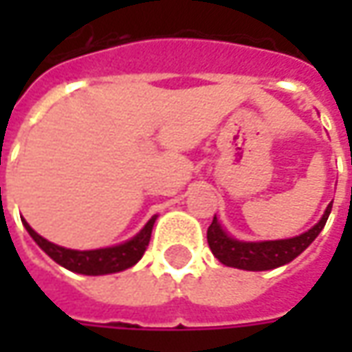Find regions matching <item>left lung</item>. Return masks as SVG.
I'll return each mask as SVG.
<instances>
[{"instance_id":"left-lung-1","label":"left lung","mask_w":352,"mask_h":352,"mask_svg":"<svg viewBox=\"0 0 352 352\" xmlns=\"http://www.w3.org/2000/svg\"><path fill=\"white\" fill-rule=\"evenodd\" d=\"M331 206L333 201L327 206V210L318 223L302 235L280 239V241H261V243L236 241L227 235L223 227L217 221V217H213L208 229V245L213 256L225 266H233L241 270H272L282 264L292 263L298 254H302L316 241V236L327 223Z\"/></svg>"}]
</instances>
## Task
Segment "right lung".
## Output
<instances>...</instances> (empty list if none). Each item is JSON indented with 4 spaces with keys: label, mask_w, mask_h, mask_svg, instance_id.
Listing matches in <instances>:
<instances>
[{
    "label": "right lung",
    "mask_w": 352,
    "mask_h": 352,
    "mask_svg": "<svg viewBox=\"0 0 352 352\" xmlns=\"http://www.w3.org/2000/svg\"><path fill=\"white\" fill-rule=\"evenodd\" d=\"M156 215L151 217L148 223L144 225L141 231L133 236L131 241L123 243V245L96 250L64 249V247H58V245L47 241L45 236L38 235L25 219H23V225L29 231V235L34 239V243L45 250L54 263H58L60 266L72 270V272H78V274L100 276V274H113V272L127 270L133 264L139 263L141 256L144 254V250H146V247H148V241H151V233H153Z\"/></svg>",
    "instance_id": "right-lung-1"
}]
</instances>
